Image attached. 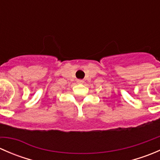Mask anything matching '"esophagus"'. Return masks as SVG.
Returning <instances> with one entry per match:
<instances>
[{
  "label": "esophagus",
  "mask_w": 160,
  "mask_h": 160,
  "mask_svg": "<svg viewBox=\"0 0 160 160\" xmlns=\"http://www.w3.org/2000/svg\"><path fill=\"white\" fill-rule=\"evenodd\" d=\"M77 83H83V81L82 80H77Z\"/></svg>",
  "instance_id": "1"
}]
</instances>
